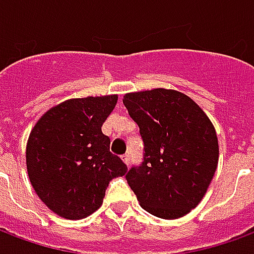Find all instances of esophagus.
<instances>
[{
	"mask_svg": "<svg viewBox=\"0 0 254 254\" xmlns=\"http://www.w3.org/2000/svg\"><path fill=\"white\" fill-rule=\"evenodd\" d=\"M122 160H124V163H125V165H129V162H130V156H129L127 154H125L124 156H122Z\"/></svg>",
	"mask_w": 254,
	"mask_h": 254,
	"instance_id": "esophagus-1",
	"label": "esophagus"
}]
</instances>
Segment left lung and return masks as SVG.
Returning <instances> with one entry per match:
<instances>
[{
  "mask_svg": "<svg viewBox=\"0 0 254 254\" xmlns=\"http://www.w3.org/2000/svg\"><path fill=\"white\" fill-rule=\"evenodd\" d=\"M144 141L141 167L127 180L141 208L162 219L185 216L205 196L218 167L216 130L200 106L176 89L124 95Z\"/></svg>",
  "mask_w": 254,
  "mask_h": 254,
  "instance_id": "8db88e82",
  "label": "left lung"
}]
</instances>
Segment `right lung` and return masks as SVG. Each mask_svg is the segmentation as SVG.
Returning a JSON list of instances; mask_svg holds the SVG:
<instances>
[{
	"mask_svg": "<svg viewBox=\"0 0 254 254\" xmlns=\"http://www.w3.org/2000/svg\"><path fill=\"white\" fill-rule=\"evenodd\" d=\"M117 100L118 95L67 99L49 109L31 130L28 178L43 204L61 218L77 220L94 213L109 182L127 171L102 133Z\"/></svg>",
	"mask_w": 254,
	"mask_h": 254,
	"instance_id": "add662e5",
	"label": "right lung"
}]
</instances>
